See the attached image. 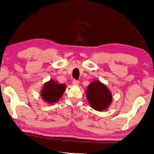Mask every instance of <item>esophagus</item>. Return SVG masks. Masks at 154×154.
<instances>
[{
	"instance_id": "obj_1",
	"label": "esophagus",
	"mask_w": 154,
	"mask_h": 154,
	"mask_svg": "<svg viewBox=\"0 0 154 154\" xmlns=\"http://www.w3.org/2000/svg\"><path fill=\"white\" fill-rule=\"evenodd\" d=\"M79 82L77 80L74 79L73 81V85H79Z\"/></svg>"
}]
</instances>
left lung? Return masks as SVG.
<instances>
[{
	"mask_svg": "<svg viewBox=\"0 0 154 154\" xmlns=\"http://www.w3.org/2000/svg\"><path fill=\"white\" fill-rule=\"evenodd\" d=\"M86 96L91 107L98 111L106 109L112 100V94L108 88L99 81H94L89 84Z\"/></svg>",
	"mask_w": 154,
	"mask_h": 154,
	"instance_id": "8db88e82",
	"label": "left lung"
}]
</instances>
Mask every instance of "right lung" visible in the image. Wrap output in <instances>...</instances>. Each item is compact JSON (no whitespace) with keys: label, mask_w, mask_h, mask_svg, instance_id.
<instances>
[{"label":"right lung","mask_w":154,"mask_h":154,"mask_svg":"<svg viewBox=\"0 0 154 154\" xmlns=\"http://www.w3.org/2000/svg\"><path fill=\"white\" fill-rule=\"evenodd\" d=\"M64 84H60L55 81L50 80L45 83L41 92V97L45 101L48 103H57L62 97L65 90Z\"/></svg>","instance_id":"obj_1"}]
</instances>
